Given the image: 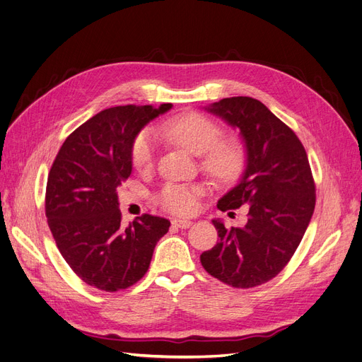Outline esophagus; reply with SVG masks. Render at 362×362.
Returning a JSON list of instances; mask_svg holds the SVG:
<instances>
[{
  "instance_id": "34e87169",
  "label": "esophagus",
  "mask_w": 362,
  "mask_h": 362,
  "mask_svg": "<svg viewBox=\"0 0 362 362\" xmlns=\"http://www.w3.org/2000/svg\"><path fill=\"white\" fill-rule=\"evenodd\" d=\"M192 221H187V218H173L172 221V225L173 226H177V228H181V229H185V228H189V226H192Z\"/></svg>"
}]
</instances>
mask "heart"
Segmentation results:
<instances>
[{"label":"heart","mask_w":362,"mask_h":362,"mask_svg":"<svg viewBox=\"0 0 362 362\" xmlns=\"http://www.w3.org/2000/svg\"><path fill=\"white\" fill-rule=\"evenodd\" d=\"M160 133L196 156L201 168L218 182H233L245 170L246 154L240 141L222 139L223 131L199 113L175 116L160 127ZM157 157V137L151 128L141 129L131 145V161L139 170H149ZM204 187L199 184L169 182L158 192L156 202L169 213L190 216L198 211Z\"/></svg>","instance_id":"b5f03b06"}]
</instances>
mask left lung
<instances>
[{"mask_svg":"<svg viewBox=\"0 0 362 362\" xmlns=\"http://www.w3.org/2000/svg\"><path fill=\"white\" fill-rule=\"evenodd\" d=\"M206 110L240 129L247 156L242 180L217 208L228 211L246 204L249 213L242 228L213 221L221 240L201 262L228 286L252 288L287 266L310 225L315 184L308 156L293 129L254 98H223Z\"/></svg>","mask_w":362,"mask_h":362,"instance_id":"8db88e82","label":"left lung"}]
</instances>
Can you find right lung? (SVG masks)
Wrapping results in <instances>:
<instances>
[{
  "label": "right lung",
  "instance_id": "right-lung-1",
  "mask_svg": "<svg viewBox=\"0 0 362 362\" xmlns=\"http://www.w3.org/2000/svg\"><path fill=\"white\" fill-rule=\"evenodd\" d=\"M172 104L119 105L76 128L62 145L47 182L45 214L62 257L87 286L119 291L145 276L168 218L144 214L120 225L116 189L133 170L131 145Z\"/></svg>",
  "mask_w": 362,
  "mask_h": 362
}]
</instances>
